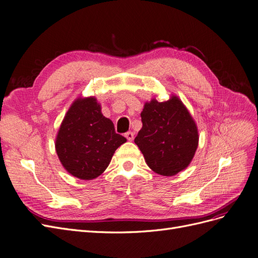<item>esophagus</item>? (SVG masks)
I'll return each instance as SVG.
<instances>
[{
  "label": "esophagus",
  "mask_w": 258,
  "mask_h": 258,
  "mask_svg": "<svg viewBox=\"0 0 258 258\" xmlns=\"http://www.w3.org/2000/svg\"><path fill=\"white\" fill-rule=\"evenodd\" d=\"M124 137L127 138L128 141H132V140H134V138H135V136H134V132L128 131V132H126V134H124Z\"/></svg>",
  "instance_id": "1"
}]
</instances>
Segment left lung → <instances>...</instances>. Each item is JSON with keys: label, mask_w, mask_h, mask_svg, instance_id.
Masks as SVG:
<instances>
[{"label": "left lung", "mask_w": 258, "mask_h": 258, "mask_svg": "<svg viewBox=\"0 0 258 258\" xmlns=\"http://www.w3.org/2000/svg\"><path fill=\"white\" fill-rule=\"evenodd\" d=\"M141 120L135 143L154 172L171 176L189 165L198 146V131L181 100H152L144 105Z\"/></svg>", "instance_id": "obj_1"}]
</instances>
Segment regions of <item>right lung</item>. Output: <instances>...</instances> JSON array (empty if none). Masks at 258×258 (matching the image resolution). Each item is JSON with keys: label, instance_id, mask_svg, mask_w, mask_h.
Listing matches in <instances>:
<instances>
[{"label": "right lung", "instance_id": "obj_1", "mask_svg": "<svg viewBox=\"0 0 258 258\" xmlns=\"http://www.w3.org/2000/svg\"><path fill=\"white\" fill-rule=\"evenodd\" d=\"M126 141L101 113L95 98L77 99L61 123L56 152L69 173L92 179L103 173L115 151Z\"/></svg>", "mask_w": 258, "mask_h": 258}]
</instances>
